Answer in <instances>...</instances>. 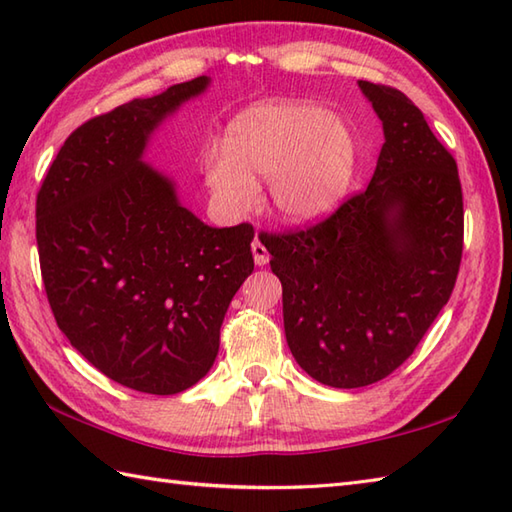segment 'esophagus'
Masks as SVG:
<instances>
[{
  "label": "esophagus",
  "instance_id": "obj_1",
  "mask_svg": "<svg viewBox=\"0 0 512 512\" xmlns=\"http://www.w3.org/2000/svg\"><path fill=\"white\" fill-rule=\"evenodd\" d=\"M253 257H255V264L257 266H266L268 264V259H270V255H268V250H266V246L259 242V239H255L253 242Z\"/></svg>",
  "mask_w": 512,
  "mask_h": 512
}]
</instances>
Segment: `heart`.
<instances>
[{
	"instance_id": "heart-1",
	"label": "heart",
	"mask_w": 512,
	"mask_h": 512,
	"mask_svg": "<svg viewBox=\"0 0 512 512\" xmlns=\"http://www.w3.org/2000/svg\"><path fill=\"white\" fill-rule=\"evenodd\" d=\"M358 167V140L343 118L310 103H257L226 127L224 147L204 151V182L224 215L239 217L268 180L277 213L317 222L341 206Z\"/></svg>"
}]
</instances>
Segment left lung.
Wrapping results in <instances>:
<instances>
[{"mask_svg":"<svg viewBox=\"0 0 512 512\" xmlns=\"http://www.w3.org/2000/svg\"><path fill=\"white\" fill-rule=\"evenodd\" d=\"M358 88L385 134L369 187L306 231L259 235L292 356L339 389L378 383L413 354L451 297L464 239L453 156L400 90Z\"/></svg>","mask_w":512,"mask_h":512,"instance_id":"1","label":"left lung"}]
</instances>
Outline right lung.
I'll use <instances>...</instances> for the list:
<instances>
[{
    "label": "right lung",
    "instance_id": "right-lung-1",
    "mask_svg": "<svg viewBox=\"0 0 512 512\" xmlns=\"http://www.w3.org/2000/svg\"><path fill=\"white\" fill-rule=\"evenodd\" d=\"M209 76L134 99L65 140L37 195L41 277L59 330L107 378L171 396L213 367L231 299L253 273V226L213 228L149 167L156 129Z\"/></svg>",
    "mask_w": 512,
    "mask_h": 512
}]
</instances>
